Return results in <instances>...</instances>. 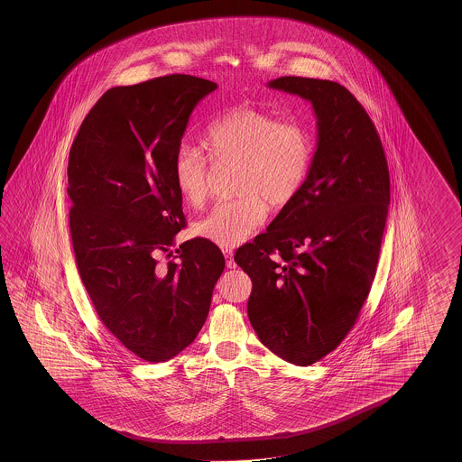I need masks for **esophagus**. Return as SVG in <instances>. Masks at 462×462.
Returning a JSON list of instances; mask_svg holds the SVG:
<instances>
[{
    "instance_id": "1",
    "label": "esophagus",
    "mask_w": 462,
    "mask_h": 462,
    "mask_svg": "<svg viewBox=\"0 0 462 462\" xmlns=\"http://www.w3.org/2000/svg\"><path fill=\"white\" fill-rule=\"evenodd\" d=\"M223 254L226 257V265L229 269H235L236 263L235 259H233V251L231 249H223Z\"/></svg>"
}]
</instances>
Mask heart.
<instances>
[{
	"label": "heart",
	"instance_id": "heart-1",
	"mask_svg": "<svg viewBox=\"0 0 462 462\" xmlns=\"http://www.w3.org/2000/svg\"><path fill=\"white\" fill-rule=\"evenodd\" d=\"M208 157L236 163V193L217 203L195 233L219 247L243 245L264 225L269 205L284 207L304 183L312 160V140L302 125L279 122L261 108L239 106L215 118L201 135ZM173 180L189 207L208 197V160L199 150L178 148Z\"/></svg>",
	"mask_w": 462,
	"mask_h": 462
}]
</instances>
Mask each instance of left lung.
Segmentation results:
<instances>
[{
  "instance_id": "left-lung-1",
  "label": "left lung",
  "mask_w": 462,
  "mask_h": 462,
  "mask_svg": "<svg viewBox=\"0 0 462 462\" xmlns=\"http://www.w3.org/2000/svg\"><path fill=\"white\" fill-rule=\"evenodd\" d=\"M267 86L312 104L317 148L294 199L235 261L253 281L247 315L259 340L307 366L340 345L372 289L390 173L372 118L344 86L295 76Z\"/></svg>"
}]
</instances>
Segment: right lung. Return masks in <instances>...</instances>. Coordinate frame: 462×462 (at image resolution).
<instances>
[{
	"mask_svg": "<svg viewBox=\"0 0 462 462\" xmlns=\"http://www.w3.org/2000/svg\"><path fill=\"white\" fill-rule=\"evenodd\" d=\"M217 84L171 74L108 88L70 147V237L79 274L100 320L132 354L167 362L207 320L225 255L203 237L180 245L187 226L173 160L198 102Z\"/></svg>",
	"mask_w": 462,
	"mask_h": 462,
	"instance_id": "1",
	"label": "right lung"
}]
</instances>
